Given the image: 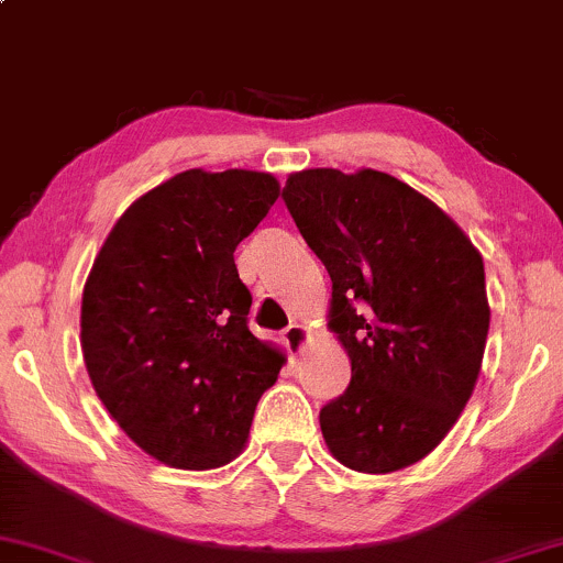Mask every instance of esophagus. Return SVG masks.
<instances>
[{
  "mask_svg": "<svg viewBox=\"0 0 563 563\" xmlns=\"http://www.w3.org/2000/svg\"><path fill=\"white\" fill-rule=\"evenodd\" d=\"M309 339H312V333H309V328L303 325V322H290L286 328V333H283V341H286V349L294 357H299L303 354V349L309 346Z\"/></svg>",
  "mask_w": 563,
  "mask_h": 563,
  "instance_id": "esophagus-1",
  "label": "esophagus"
}]
</instances>
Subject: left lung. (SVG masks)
<instances>
[{
    "mask_svg": "<svg viewBox=\"0 0 563 563\" xmlns=\"http://www.w3.org/2000/svg\"><path fill=\"white\" fill-rule=\"evenodd\" d=\"M296 228L333 280L328 331L352 363L320 410L346 468L423 461L474 394L489 331L484 260L450 214L376 169H303L283 187Z\"/></svg>",
    "mask_w": 563,
    "mask_h": 563,
    "instance_id": "left-lung-1",
    "label": "left lung"
}]
</instances>
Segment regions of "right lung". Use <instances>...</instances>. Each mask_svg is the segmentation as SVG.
I'll return each mask as SVG.
<instances>
[{"instance_id":"right-lung-1","label":"right lung","mask_w":563,"mask_h":563,"mask_svg":"<svg viewBox=\"0 0 563 563\" xmlns=\"http://www.w3.org/2000/svg\"><path fill=\"white\" fill-rule=\"evenodd\" d=\"M267 172L187 169L119 217L81 296V352L113 421L142 452L209 471L249 442L286 354L249 331L235 249L269 214Z\"/></svg>"}]
</instances>
